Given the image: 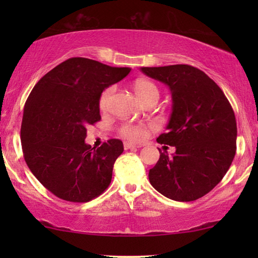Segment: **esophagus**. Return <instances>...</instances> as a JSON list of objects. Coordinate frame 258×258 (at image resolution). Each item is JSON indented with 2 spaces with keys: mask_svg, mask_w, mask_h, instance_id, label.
Wrapping results in <instances>:
<instances>
[{
  "mask_svg": "<svg viewBox=\"0 0 258 258\" xmlns=\"http://www.w3.org/2000/svg\"><path fill=\"white\" fill-rule=\"evenodd\" d=\"M141 146L139 144H134L130 142H124V149H136V148H140Z\"/></svg>",
  "mask_w": 258,
  "mask_h": 258,
  "instance_id": "1",
  "label": "esophagus"
}]
</instances>
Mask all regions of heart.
I'll list each match as a JSON object with an SVG mask.
<instances>
[{"mask_svg":"<svg viewBox=\"0 0 258 258\" xmlns=\"http://www.w3.org/2000/svg\"><path fill=\"white\" fill-rule=\"evenodd\" d=\"M114 87H109L103 90L100 97V108L102 110H107L109 102L114 94ZM134 90L140 98V101L144 104L148 101H157L160 97V90L156 84L149 80L140 79L134 83ZM119 135L130 141H142L147 136L148 126L143 124H134V123H124L119 128Z\"/></svg>","mask_w":258,"mask_h":258,"instance_id":"1","label":"heart"}]
</instances>
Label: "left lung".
I'll return each instance as SVG.
<instances>
[{
	"label": "left lung",
	"instance_id": "left-lung-1",
	"mask_svg": "<svg viewBox=\"0 0 258 258\" xmlns=\"http://www.w3.org/2000/svg\"><path fill=\"white\" fill-rule=\"evenodd\" d=\"M142 73L167 84L172 111L168 133L157 142L175 147L172 156L160 150L149 170L151 185L168 199L190 202L211 191L227 174L236 154L234 110L220 87L202 70L188 64L143 67Z\"/></svg>",
	"mask_w": 258,
	"mask_h": 258
}]
</instances>
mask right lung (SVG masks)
<instances>
[{
  "label": "right lung",
  "instance_id": "1",
  "mask_svg": "<svg viewBox=\"0 0 258 258\" xmlns=\"http://www.w3.org/2000/svg\"><path fill=\"white\" fill-rule=\"evenodd\" d=\"M130 70L73 57L45 74L28 96L21 125L24 160L58 199L89 202L110 184L122 141L109 140L95 149L84 140L88 126L101 119L102 91Z\"/></svg>",
  "mask_w": 258,
  "mask_h": 258
}]
</instances>
